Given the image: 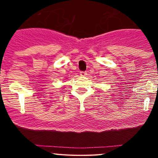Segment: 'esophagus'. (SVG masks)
Listing matches in <instances>:
<instances>
[{
  "label": "esophagus",
  "instance_id": "obj_1",
  "mask_svg": "<svg viewBox=\"0 0 158 158\" xmlns=\"http://www.w3.org/2000/svg\"><path fill=\"white\" fill-rule=\"evenodd\" d=\"M87 75V73L85 71H81L80 72V76L81 77H85Z\"/></svg>",
  "mask_w": 158,
  "mask_h": 158
}]
</instances>
